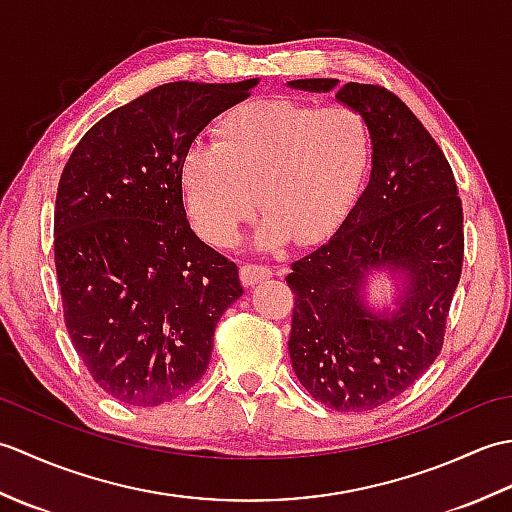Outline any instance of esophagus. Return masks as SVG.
Instances as JSON below:
<instances>
[{
  "label": "esophagus",
  "instance_id": "esophagus-1",
  "mask_svg": "<svg viewBox=\"0 0 512 512\" xmlns=\"http://www.w3.org/2000/svg\"><path fill=\"white\" fill-rule=\"evenodd\" d=\"M273 277V270L262 264H244L239 268V279H242L244 286H255L262 284V281Z\"/></svg>",
  "mask_w": 512,
  "mask_h": 512
}]
</instances>
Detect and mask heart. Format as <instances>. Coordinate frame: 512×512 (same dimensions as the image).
<instances>
[{"label":"heart","instance_id":"b5f03b06","mask_svg":"<svg viewBox=\"0 0 512 512\" xmlns=\"http://www.w3.org/2000/svg\"><path fill=\"white\" fill-rule=\"evenodd\" d=\"M372 162V129L361 110L297 99H253L211 125V145L193 143L180 158L189 215L211 244L228 246L259 211V244L288 237L319 242L350 209ZM258 200H254V193Z\"/></svg>","mask_w":512,"mask_h":512}]
</instances>
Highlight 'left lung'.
<instances>
[{"label": "left lung", "instance_id": "8db88e82", "mask_svg": "<svg viewBox=\"0 0 512 512\" xmlns=\"http://www.w3.org/2000/svg\"><path fill=\"white\" fill-rule=\"evenodd\" d=\"M336 79L292 88L330 92ZM336 99L372 129V176L328 242L292 262L290 361L314 400L369 411L400 396L436 361L464 262V215L449 160L409 107L383 85L345 83ZM408 277L401 308L374 318L360 301L364 275Z\"/></svg>", "mask_w": 512, "mask_h": 512}]
</instances>
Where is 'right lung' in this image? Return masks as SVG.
<instances>
[{"label":"right lung","instance_id":"right-lung-1","mask_svg":"<svg viewBox=\"0 0 512 512\" xmlns=\"http://www.w3.org/2000/svg\"><path fill=\"white\" fill-rule=\"evenodd\" d=\"M257 79L176 81L103 116L65 162L54 266L76 354L105 394L158 407L204 376L237 266L191 231L180 158Z\"/></svg>","mask_w":512,"mask_h":512}]
</instances>
